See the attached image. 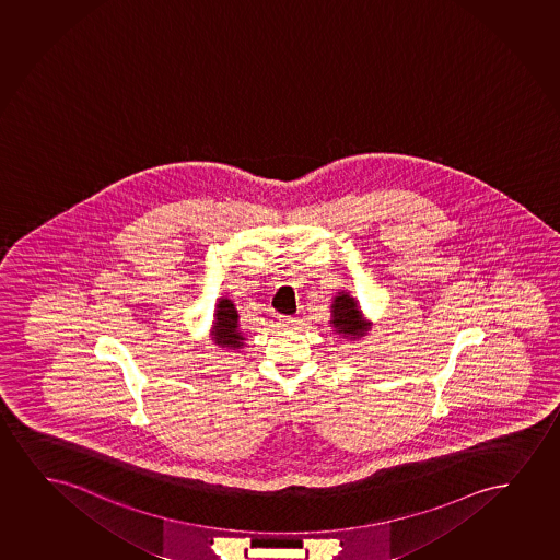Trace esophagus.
I'll use <instances>...</instances> for the list:
<instances>
[{
    "mask_svg": "<svg viewBox=\"0 0 560 560\" xmlns=\"http://www.w3.org/2000/svg\"><path fill=\"white\" fill-rule=\"evenodd\" d=\"M279 325L283 328H292L296 325V319L294 317H279Z\"/></svg>",
    "mask_w": 560,
    "mask_h": 560,
    "instance_id": "esophagus-1",
    "label": "esophagus"
}]
</instances>
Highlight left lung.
Masks as SVG:
<instances>
[{
    "label": "left lung",
    "instance_id": "1",
    "mask_svg": "<svg viewBox=\"0 0 560 560\" xmlns=\"http://www.w3.org/2000/svg\"><path fill=\"white\" fill-rule=\"evenodd\" d=\"M332 332L340 336L343 340H361L363 336L369 335L372 323L364 320L361 305L353 299L349 292L340 291L332 299L330 304V323Z\"/></svg>",
    "mask_w": 560,
    "mask_h": 560
}]
</instances>
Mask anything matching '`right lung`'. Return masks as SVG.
I'll return each mask as SVG.
<instances>
[{
  "mask_svg": "<svg viewBox=\"0 0 560 560\" xmlns=\"http://www.w3.org/2000/svg\"><path fill=\"white\" fill-rule=\"evenodd\" d=\"M211 338L219 348L233 349L240 351L245 348V335L241 330L240 313L235 310L232 300L219 299L214 305V315H212Z\"/></svg>",
  "mask_w": 560,
  "mask_h": 560,
  "instance_id": "1",
  "label": "right lung"
}]
</instances>
